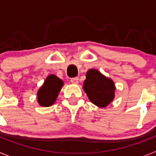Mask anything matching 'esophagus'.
I'll list each match as a JSON object with an SVG mask.
<instances>
[{
    "label": "esophagus",
    "instance_id": "esophagus-1",
    "mask_svg": "<svg viewBox=\"0 0 156 156\" xmlns=\"http://www.w3.org/2000/svg\"><path fill=\"white\" fill-rule=\"evenodd\" d=\"M70 81H71L72 83H73V84H77L78 82H79V79H78L77 77H74V78H72V79L70 80Z\"/></svg>",
    "mask_w": 156,
    "mask_h": 156
}]
</instances>
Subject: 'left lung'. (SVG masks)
I'll use <instances>...</instances> for the list:
<instances>
[{"instance_id":"1","label":"left lung","mask_w":156,"mask_h":156,"mask_svg":"<svg viewBox=\"0 0 156 156\" xmlns=\"http://www.w3.org/2000/svg\"><path fill=\"white\" fill-rule=\"evenodd\" d=\"M115 85L96 69H90L86 74L83 90L92 103L104 108L111 103L115 97Z\"/></svg>"}]
</instances>
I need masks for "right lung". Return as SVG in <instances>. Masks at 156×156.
I'll use <instances>...</instances> for the list:
<instances>
[{
    "label": "right lung",
    "mask_w": 156,
    "mask_h": 156,
    "mask_svg": "<svg viewBox=\"0 0 156 156\" xmlns=\"http://www.w3.org/2000/svg\"><path fill=\"white\" fill-rule=\"evenodd\" d=\"M62 86L63 82L62 80L55 75L48 76L37 93L38 103L44 107L53 105Z\"/></svg>",
    "instance_id": "obj_1"
}]
</instances>
